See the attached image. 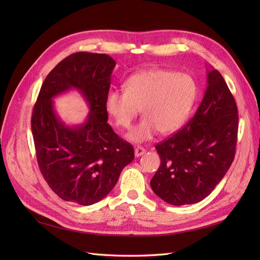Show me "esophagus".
Listing matches in <instances>:
<instances>
[{
    "mask_svg": "<svg viewBox=\"0 0 260 260\" xmlns=\"http://www.w3.org/2000/svg\"><path fill=\"white\" fill-rule=\"evenodd\" d=\"M145 152H146V149H145L144 147H142V146H138V147H136V149H135V154H136L137 157L142 156L143 154H145Z\"/></svg>",
    "mask_w": 260,
    "mask_h": 260,
    "instance_id": "1",
    "label": "esophagus"
}]
</instances>
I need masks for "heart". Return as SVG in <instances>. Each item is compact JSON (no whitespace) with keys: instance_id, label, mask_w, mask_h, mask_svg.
Listing matches in <instances>:
<instances>
[{"instance_id":"heart-1","label":"heart","mask_w":260,"mask_h":260,"mask_svg":"<svg viewBox=\"0 0 260 260\" xmlns=\"http://www.w3.org/2000/svg\"><path fill=\"white\" fill-rule=\"evenodd\" d=\"M198 83L187 74L152 68L130 76L124 90H113L106 98V109L116 125L129 129L141 108L144 119L129 133V140L143 142L157 131L170 135L190 116L198 99Z\"/></svg>"}]
</instances>
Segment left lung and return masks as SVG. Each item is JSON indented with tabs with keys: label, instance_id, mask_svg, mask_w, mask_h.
I'll return each instance as SVG.
<instances>
[{
	"label": "left lung",
	"instance_id": "obj_1",
	"mask_svg": "<svg viewBox=\"0 0 260 260\" xmlns=\"http://www.w3.org/2000/svg\"><path fill=\"white\" fill-rule=\"evenodd\" d=\"M207 82L205 95L192 119L155 146L160 166L151 180L152 190L175 206L207 198L235 156L237 103L218 70H209Z\"/></svg>",
	"mask_w": 260,
	"mask_h": 260
}]
</instances>
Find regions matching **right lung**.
<instances>
[{
	"instance_id": "add662e5",
	"label": "right lung",
	"mask_w": 260,
	"mask_h": 260,
	"mask_svg": "<svg viewBox=\"0 0 260 260\" xmlns=\"http://www.w3.org/2000/svg\"><path fill=\"white\" fill-rule=\"evenodd\" d=\"M116 61L107 54L69 55L46 76L31 115L39 168L53 192L80 205L104 199L121 170L135 158V149L112 129L106 109L111 75ZM69 88L80 90L90 114L79 127L62 124L51 99Z\"/></svg>"
}]
</instances>
